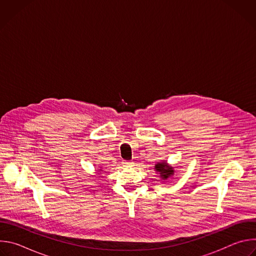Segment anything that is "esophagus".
Instances as JSON below:
<instances>
[{"instance_id": "34e87169", "label": "esophagus", "mask_w": 256, "mask_h": 256, "mask_svg": "<svg viewBox=\"0 0 256 256\" xmlns=\"http://www.w3.org/2000/svg\"><path fill=\"white\" fill-rule=\"evenodd\" d=\"M122 163H124V165L126 166V167H130V166H132V164H134V163L130 162V161H124Z\"/></svg>"}]
</instances>
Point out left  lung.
Returning a JSON list of instances; mask_svg holds the SVG:
<instances>
[{
	"label": "left lung",
	"instance_id": "left-lung-1",
	"mask_svg": "<svg viewBox=\"0 0 256 256\" xmlns=\"http://www.w3.org/2000/svg\"><path fill=\"white\" fill-rule=\"evenodd\" d=\"M155 169H156V171L160 172V175L163 179H167L169 176L173 175V173H174V170L172 169V167H168L167 163H165V162L158 163L155 166Z\"/></svg>",
	"mask_w": 256,
	"mask_h": 256
}]
</instances>
